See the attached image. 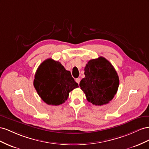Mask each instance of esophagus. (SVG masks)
Returning a JSON list of instances; mask_svg holds the SVG:
<instances>
[{
	"mask_svg": "<svg viewBox=\"0 0 149 149\" xmlns=\"http://www.w3.org/2000/svg\"><path fill=\"white\" fill-rule=\"evenodd\" d=\"M75 81H76V82L78 83V84H79V83H80V78H77V79H75Z\"/></svg>",
	"mask_w": 149,
	"mask_h": 149,
	"instance_id": "obj_1",
	"label": "esophagus"
}]
</instances>
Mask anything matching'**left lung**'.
Wrapping results in <instances>:
<instances>
[{
    "label": "left lung",
    "mask_w": 149,
    "mask_h": 149,
    "mask_svg": "<svg viewBox=\"0 0 149 149\" xmlns=\"http://www.w3.org/2000/svg\"><path fill=\"white\" fill-rule=\"evenodd\" d=\"M84 70L86 77L79 86L87 100L95 105L108 104L119 86V79L113 65L104 57H99L89 61Z\"/></svg>",
    "instance_id": "left-lung-1"
}]
</instances>
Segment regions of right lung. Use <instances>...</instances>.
Listing matches in <instances>:
<instances>
[{"label": "right lung", "mask_w": 149, "mask_h": 149, "mask_svg": "<svg viewBox=\"0 0 149 149\" xmlns=\"http://www.w3.org/2000/svg\"><path fill=\"white\" fill-rule=\"evenodd\" d=\"M33 86L42 100L52 105L64 103L69 92L79 87L70 71L52 58L47 59L38 67Z\"/></svg>", "instance_id": "add662e5"}]
</instances>
